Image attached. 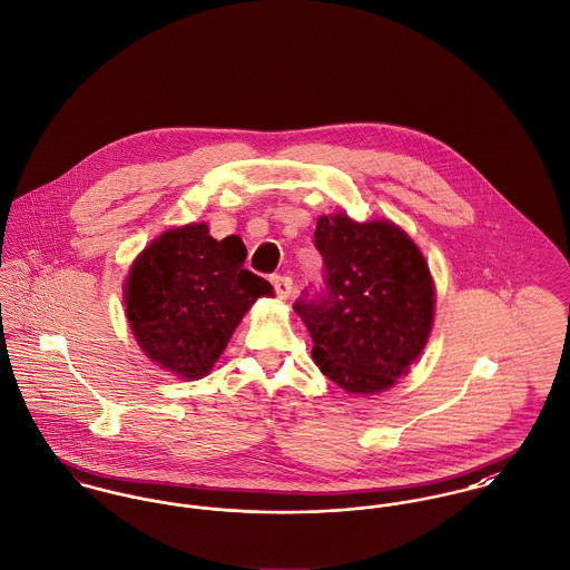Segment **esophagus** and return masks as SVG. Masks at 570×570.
Returning a JSON list of instances; mask_svg holds the SVG:
<instances>
[{
  "mask_svg": "<svg viewBox=\"0 0 570 570\" xmlns=\"http://www.w3.org/2000/svg\"><path fill=\"white\" fill-rule=\"evenodd\" d=\"M271 284L275 288V295L279 299H286L291 293H293V279L288 275H273L271 277Z\"/></svg>",
  "mask_w": 570,
  "mask_h": 570,
  "instance_id": "obj_1",
  "label": "esophagus"
}]
</instances>
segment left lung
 I'll return each mask as SVG.
<instances>
[{
	"instance_id": "1",
	"label": "left lung",
	"mask_w": 570,
	"mask_h": 570,
	"mask_svg": "<svg viewBox=\"0 0 570 570\" xmlns=\"http://www.w3.org/2000/svg\"><path fill=\"white\" fill-rule=\"evenodd\" d=\"M314 247L323 288L304 291L295 312L314 341L318 368L347 393H380L407 373L434 321L428 263L389 220L321 217Z\"/></svg>"
}]
</instances>
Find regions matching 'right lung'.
<instances>
[{
    "mask_svg": "<svg viewBox=\"0 0 570 570\" xmlns=\"http://www.w3.org/2000/svg\"><path fill=\"white\" fill-rule=\"evenodd\" d=\"M245 258L238 236L215 240L206 223L165 232L136 258L126 312L147 357L186 380L210 373L245 312L273 295Z\"/></svg>",
    "mask_w": 570,
    "mask_h": 570,
    "instance_id": "add662e5",
    "label": "right lung"
}]
</instances>
